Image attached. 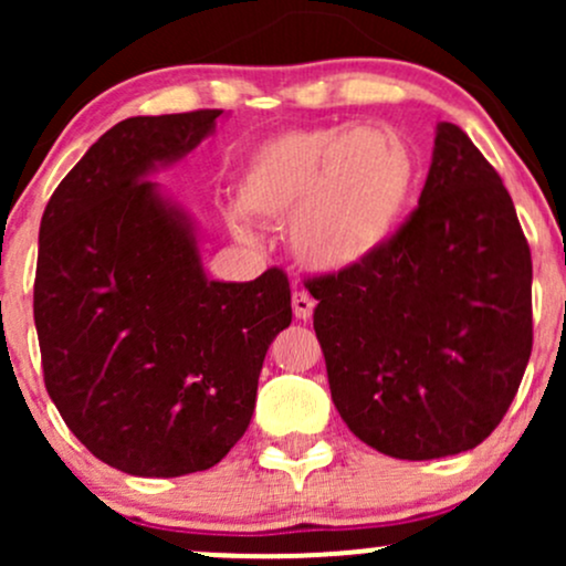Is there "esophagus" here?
Listing matches in <instances>:
<instances>
[{
  "label": "esophagus",
  "instance_id": "obj_1",
  "mask_svg": "<svg viewBox=\"0 0 566 566\" xmlns=\"http://www.w3.org/2000/svg\"><path fill=\"white\" fill-rule=\"evenodd\" d=\"M314 297L308 295V292L303 290H295L292 292V311H295V319L301 322H308L311 314H314Z\"/></svg>",
  "mask_w": 566,
  "mask_h": 566
}]
</instances>
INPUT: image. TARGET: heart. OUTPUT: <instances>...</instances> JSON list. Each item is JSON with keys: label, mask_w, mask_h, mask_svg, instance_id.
<instances>
[{"label": "heart", "mask_w": 566, "mask_h": 566, "mask_svg": "<svg viewBox=\"0 0 566 566\" xmlns=\"http://www.w3.org/2000/svg\"><path fill=\"white\" fill-rule=\"evenodd\" d=\"M415 172L409 146L386 127H301L250 154L239 207L261 223H290L292 255L337 274L367 263L394 237ZM233 231L250 237L242 220Z\"/></svg>", "instance_id": "1"}]
</instances>
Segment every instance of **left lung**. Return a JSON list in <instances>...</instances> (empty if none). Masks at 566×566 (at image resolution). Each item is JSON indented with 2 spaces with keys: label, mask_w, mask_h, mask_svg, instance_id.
<instances>
[{
  "label": "left lung",
  "mask_w": 566,
  "mask_h": 566,
  "mask_svg": "<svg viewBox=\"0 0 566 566\" xmlns=\"http://www.w3.org/2000/svg\"><path fill=\"white\" fill-rule=\"evenodd\" d=\"M333 401L399 460L473 450L532 354V255L495 167L441 122L418 207L367 263L305 282Z\"/></svg>",
  "instance_id": "obj_1"
}]
</instances>
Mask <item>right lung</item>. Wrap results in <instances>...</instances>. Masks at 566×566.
Masks as SVG:
<instances>
[{
    "mask_svg": "<svg viewBox=\"0 0 566 566\" xmlns=\"http://www.w3.org/2000/svg\"><path fill=\"white\" fill-rule=\"evenodd\" d=\"M220 108L103 133L44 207L34 324L44 386L76 439L133 476L207 471L244 437L290 282H212L191 223L146 178L216 129Z\"/></svg>",
    "mask_w": 566,
    "mask_h": 566,
    "instance_id": "right-lung-1",
    "label": "right lung"
}]
</instances>
